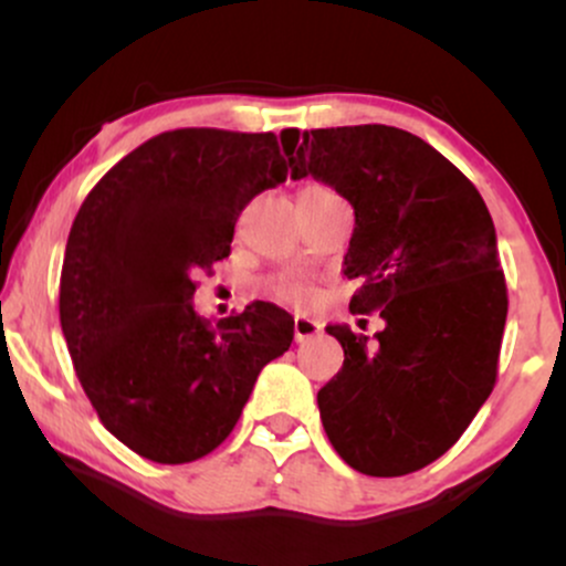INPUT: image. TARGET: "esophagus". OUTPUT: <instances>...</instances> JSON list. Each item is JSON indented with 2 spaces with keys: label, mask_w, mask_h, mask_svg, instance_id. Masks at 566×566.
<instances>
[{
  "label": "esophagus",
  "mask_w": 566,
  "mask_h": 566,
  "mask_svg": "<svg viewBox=\"0 0 566 566\" xmlns=\"http://www.w3.org/2000/svg\"><path fill=\"white\" fill-rule=\"evenodd\" d=\"M292 329H295V343H303V340H308V337L319 335L322 324L316 319H308V316H295Z\"/></svg>",
  "instance_id": "34e87169"
}]
</instances>
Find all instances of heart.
Wrapping results in <instances>:
<instances>
[{
    "label": "heart",
    "mask_w": 566,
    "mask_h": 566,
    "mask_svg": "<svg viewBox=\"0 0 566 566\" xmlns=\"http://www.w3.org/2000/svg\"><path fill=\"white\" fill-rule=\"evenodd\" d=\"M308 188H322V186H308ZM269 297H274L276 303L284 305H305L314 297V287L305 282L303 276H292V274H282L269 282Z\"/></svg>",
    "instance_id": "1"
}]
</instances>
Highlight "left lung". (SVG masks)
I'll return each mask as SVG.
<instances>
[{"instance_id": "8db88e82", "label": "left lung", "mask_w": 566, "mask_h": 566, "mask_svg": "<svg viewBox=\"0 0 566 566\" xmlns=\"http://www.w3.org/2000/svg\"><path fill=\"white\" fill-rule=\"evenodd\" d=\"M292 178L333 186L354 207L343 274L359 279L367 335L327 333L343 367L319 401L335 452L367 476H405L463 437L497 378L509 295L482 193L450 159L399 127L284 129Z\"/></svg>"}]
</instances>
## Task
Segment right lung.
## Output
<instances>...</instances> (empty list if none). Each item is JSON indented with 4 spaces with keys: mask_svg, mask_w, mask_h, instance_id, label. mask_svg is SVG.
<instances>
[{
    "mask_svg": "<svg viewBox=\"0 0 566 566\" xmlns=\"http://www.w3.org/2000/svg\"><path fill=\"white\" fill-rule=\"evenodd\" d=\"M287 180L274 133H161L97 180L71 226L61 327L101 423L154 463L210 454L233 431L261 369L290 348L274 303L210 324L193 274L231 252L252 197Z\"/></svg>",
    "mask_w": 566,
    "mask_h": 566,
    "instance_id": "obj_1",
    "label": "right lung"
}]
</instances>
